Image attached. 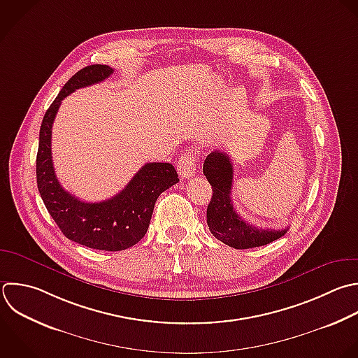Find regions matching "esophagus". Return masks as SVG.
I'll return each mask as SVG.
<instances>
[{
  "mask_svg": "<svg viewBox=\"0 0 358 358\" xmlns=\"http://www.w3.org/2000/svg\"><path fill=\"white\" fill-rule=\"evenodd\" d=\"M178 172L182 178L189 179L196 173V155L194 152H185L178 161Z\"/></svg>",
  "mask_w": 358,
  "mask_h": 358,
  "instance_id": "1",
  "label": "esophagus"
}]
</instances>
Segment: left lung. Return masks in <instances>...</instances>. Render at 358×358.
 <instances>
[{
    "instance_id": "left-lung-1",
    "label": "left lung",
    "mask_w": 358,
    "mask_h": 358,
    "mask_svg": "<svg viewBox=\"0 0 358 358\" xmlns=\"http://www.w3.org/2000/svg\"><path fill=\"white\" fill-rule=\"evenodd\" d=\"M203 172L213 187V197L207 207V225L213 236L235 249H249L267 245L284 234L285 229H262L239 217L231 200L234 166L224 151L207 155Z\"/></svg>"
}]
</instances>
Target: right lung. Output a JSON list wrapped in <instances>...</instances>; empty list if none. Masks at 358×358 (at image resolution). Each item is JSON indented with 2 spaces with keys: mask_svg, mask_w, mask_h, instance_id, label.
<instances>
[{
  "mask_svg": "<svg viewBox=\"0 0 358 358\" xmlns=\"http://www.w3.org/2000/svg\"><path fill=\"white\" fill-rule=\"evenodd\" d=\"M112 74L109 66H88L63 87L41 126L36 179L48 211L69 239L87 248L116 252L143 239L158 196L178 183L179 178L168 162L145 164L120 193L99 203L83 201L62 187L52 159V127L62 101L76 90L102 83Z\"/></svg>",
  "mask_w": 358,
  "mask_h": 358,
  "instance_id": "add662e5",
  "label": "right lung"
}]
</instances>
